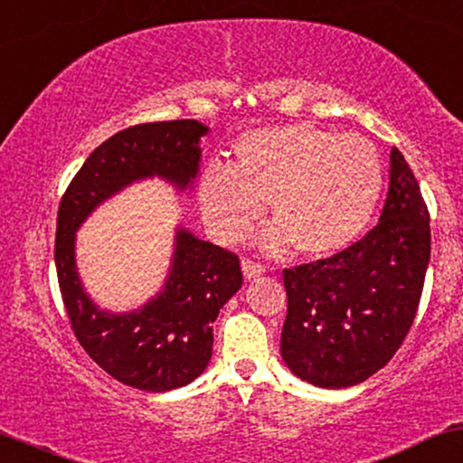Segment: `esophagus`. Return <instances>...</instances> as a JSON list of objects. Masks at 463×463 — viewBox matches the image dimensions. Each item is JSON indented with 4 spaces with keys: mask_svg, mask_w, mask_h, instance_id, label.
Returning a JSON list of instances; mask_svg holds the SVG:
<instances>
[{
    "mask_svg": "<svg viewBox=\"0 0 463 463\" xmlns=\"http://www.w3.org/2000/svg\"><path fill=\"white\" fill-rule=\"evenodd\" d=\"M241 267H243V275L248 279L256 278V275H260V273H265V265H262V262L251 260V259H243L241 260Z\"/></svg>",
    "mask_w": 463,
    "mask_h": 463,
    "instance_id": "obj_1",
    "label": "esophagus"
}]
</instances>
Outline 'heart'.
Wrapping results in <instances>:
<instances>
[{
	"label": "heart",
	"mask_w": 463,
	"mask_h": 463,
	"mask_svg": "<svg viewBox=\"0 0 463 463\" xmlns=\"http://www.w3.org/2000/svg\"><path fill=\"white\" fill-rule=\"evenodd\" d=\"M235 156V166L209 164L198 185L204 220L224 241L243 237L271 198L278 226L265 248L292 241L306 256H329L365 231L384 185L370 140L312 124L245 132Z\"/></svg>",
	"instance_id": "heart-1"
}]
</instances>
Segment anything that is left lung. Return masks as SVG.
I'll return each mask as SVG.
<instances>
[{
	"label": "left lung",
	"instance_id": "1",
	"mask_svg": "<svg viewBox=\"0 0 463 463\" xmlns=\"http://www.w3.org/2000/svg\"><path fill=\"white\" fill-rule=\"evenodd\" d=\"M430 250L419 181L393 147L378 224L329 259L284 269L288 312L279 348L292 373L346 389L383 370L417 316Z\"/></svg>",
	"mask_w": 463,
	"mask_h": 463
}]
</instances>
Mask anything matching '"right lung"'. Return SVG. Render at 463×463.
Returning <instances> with one entry per match:
<instances>
[{"instance_id":"1","label":"right lung","mask_w":463,"mask_h":463,"mask_svg":"<svg viewBox=\"0 0 463 463\" xmlns=\"http://www.w3.org/2000/svg\"><path fill=\"white\" fill-rule=\"evenodd\" d=\"M196 119L154 121L117 132L87 157L57 212L55 267L76 339L104 372L140 391H171L201 376L212 359L213 320L241 288L235 251L177 232L173 267L156 299L132 314L100 312L80 286L74 231L104 198L143 177H164L184 190L198 173Z\"/></svg>"}]
</instances>
